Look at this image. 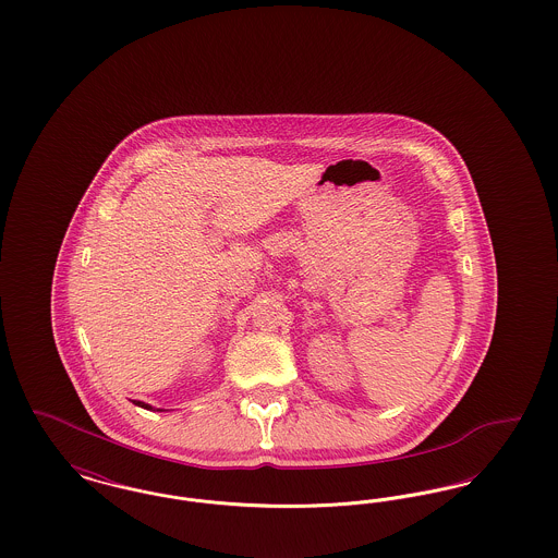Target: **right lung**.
I'll use <instances>...</instances> for the list:
<instances>
[{
    "label": "right lung",
    "instance_id": "right-lung-1",
    "mask_svg": "<svg viewBox=\"0 0 558 558\" xmlns=\"http://www.w3.org/2000/svg\"><path fill=\"white\" fill-rule=\"evenodd\" d=\"M135 405H140V408H144V410H153V405H148V403H144V401H133Z\"/></svg>",
    "mask_w": 558,
    "mask_h": 558
}]
</instances>
